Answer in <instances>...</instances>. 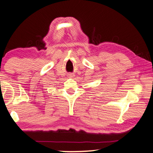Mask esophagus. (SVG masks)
<instances>
[{
	"mask_svg": "<svg viewBox=\"0 0 153 153\" xmlns=\"http://www.w3.org/2000/svg\"><path fill=\"white\" fill-rule=\"evenodd\" d=\"M70 76H72V74H70Z\"/></svg>",
	"mask_w": 153,
	"mask_h": 153,
	"instance_id": "1",
	"label": "esophagus"
}]
</instances>
